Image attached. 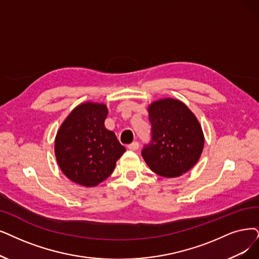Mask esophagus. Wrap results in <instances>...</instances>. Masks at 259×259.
Returning a JSON list of instances; mask_svg holds the SVG:
<instances>
[{
    "label": "esophagus",
    "instance_id": "34e87169",
    "mask_svg": "<svg viewBox=\"0 0 259 259\" xmlns=\"http://www.w3.org/2000/svg\"><path fill=\"white\" fill-rule=\"evenodd\" d=\"M138 148H139V143L137 141H134L127 146V149L131 151H136V150H138Z\"/></svg>",
    "mask_w": 259,
    "mask_h": 259
}]
</instances>
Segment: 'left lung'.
<instances>
[{
    "instance_id": "left-lung-1",
    "label": "left lung",
    "mask_w": 259,
    "mask_h": 259,
    "mask_svg": "<svg viewBox=\"0 0 259 259\" xmlns=\"http://www.w3.org/2000/svg\"><path fill=\"white\" fill-rule=\"evenodd\" d=\"M149 121L151 140L141 155L150 169L164 178L189 171L204 147L202 127L190 109L179 100H159L150 105Z\"/></svg>"
}]
</instances>
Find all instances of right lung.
I'll list each match as a JSON object with an SVG mask.
<instances>
[{
  "label": "right lung",
  "mask_w": 259,
  "mask_h": 259,
  "mask_svg": "<svg viewBox=\"0 0 259 259\" xmlns=\"http://www.w3.org/2000/svg\"><path fill=\"white\" fill-rule=\"evenodd\" d=\"M107 107L80 104L61 124L55 139V155L66 177L85 187L105 181L125 152L115 133L104 126Z\"/></svg>",
  "instance_id": "obj_1"
}]
</instances>
